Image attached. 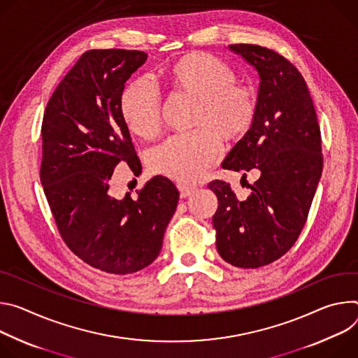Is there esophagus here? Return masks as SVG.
<instances>
[{"instance_id":"esophagus-1","label":"esophagus","mask_w":358,"mask_h":358,"mask_svg":"<svg viewBox=\"0 0 358 358\" xmlns=\"http://www.w3.org/2000/svg\"><path fill=\"white\" fill-rule=\"evenodd\" d=\"M176 186H178V190H179V194H180L182 199H186V197L193 194L194 190H196L193 186H186V185H182V183H178Z\"/></svg>"}]
</instances>
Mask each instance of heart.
Masks as SVG:
<instances>
[{"mask_svg":"<svg viewBox=\"0 0 358 358\" xmlns=\"http://www.w3.org/2000/svg\"><path fill=\"white\" fill-rule=\"evenodd\" d=\"M171 88L194 98L189 134L172 135L148 153L152 172L179 182L199 179L217 162L223 141L234 143L253 129L259 113V94L250 85L237 84L236 71L206 52H190L166 69ZM162 98L148 78L131 83L121 96L127 127L141 138L161 129Z\"/></svg>","mask_w":358,"mask_h":358,"instance_id":"heart-1","label":"heart"}]
</instances>
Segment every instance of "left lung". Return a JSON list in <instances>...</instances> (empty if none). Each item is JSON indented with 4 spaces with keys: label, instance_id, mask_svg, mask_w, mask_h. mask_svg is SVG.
I'll return each instance as SVG.
<instances>
[{
    "label": "left lung",
    "instance_id": "left-lung-1",
    "mask_svg": "<svg viewBox=\"0 0 358 358\" xmlns=\"http://www.w3.org/2000/svg\"><path fill=\"white\" fill-rule=\"evenodd\" d=\"M260 75L259 113L249 135L230 150L223 169L256 171L248 199L213 180L216 248L231 266L257 268L286 255L307 222L323 171L322 134L307 84L282 54L255 44H231Z\"/></svg>",
    "mask_w": 358,
    "mask_h": 358
}]
</instances>
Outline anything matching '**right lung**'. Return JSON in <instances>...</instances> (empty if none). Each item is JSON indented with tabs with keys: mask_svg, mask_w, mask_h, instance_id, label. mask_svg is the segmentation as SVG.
<instances>
[{
	"mask_svg": "<svg viewBox=\"0 0 358 358\" xmlns=\"http://www.w3.org/2000/svg\"><path fill=\"white\" fill-rule=\"evenodd\" d=\"M138 50H90L58 84L43 117L44 193L59 236L87 264L129 274L159 255L179 201L165 176H155L117 201L108 193L113 169L141 161L121 113L124 84L146 61Z\"/></svg>",
	"mask_w": 358,
	"mask_h": 358,
	"instance_id": "1",
	"label": "right lung"
}]
</instances>
